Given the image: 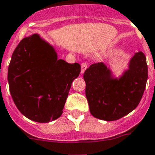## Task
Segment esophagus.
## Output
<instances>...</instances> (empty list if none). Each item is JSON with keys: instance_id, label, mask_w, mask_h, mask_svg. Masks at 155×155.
<instances>
[{"instance_id": "1", "label": "esophagus", "mask_w": 155, "mask_h": 155, "mask_svg": "<svg viewBox=\"0 0 155 155\" xmlns=\"http://www.w3.org/2000/svg\"><path fill=\"white\" fill-rule=\"evenodd\" d=\"M87 63H82L81 64V73H83L85 72L86 69L87 68Z\"/></svg>"}]
</instances>
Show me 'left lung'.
I'll use <instances>...</instances> for the list:
<instances>
[{
    "mask_svg": "<svg viewBox=\"0 0 155 155\" xmlns=\"http://www.w3.org/2000/svg\"><path fill=\"white\" fill-rule=\"evenodd\" d=\"M147 64L143 52L136 53L129 69L114 78L103 62L87 68L83 78L91 115L104 121H115L128 115L139 104L147 80Z\"/></svg>",
    "mask_w": 155,
    "mask_h": 155,
    "instance_id": "8db88e82",
    "label": "left lung"
}]
</instances>
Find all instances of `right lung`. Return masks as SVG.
Segmentation results:
<instances>
[{"mask_svg": "<svg viewBox=\"0 0 155 155\" xmlns=\"http://www.w3.org/2000/svg\"><path fill=\"white\" fill-rule=\"evenodd\" d=\"M80 71L78 63L58 59L53 47L38 34L25 37L15 49L8 72L15 104L22 115L35 122L57 119Z\"/></svg>", "mask_w": 155, "mask_h": 155, "instance_id": "1", "label": "right lung"}]
</instances>
